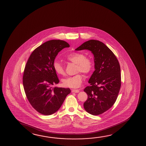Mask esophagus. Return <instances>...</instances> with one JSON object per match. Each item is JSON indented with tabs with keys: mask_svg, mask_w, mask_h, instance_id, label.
Segmentation results:
<instances>
[{
	"mask_svg": "<svg viewBox=\"0 0 146 146\" xmlns=\"http://www.w3.org/2000/svg\"><path fill=\"white\" fill-rule=\"evenodd\" d=\"M80 90L78 89H72V92L78 93L79 92Z\"/></svg>",
	"mask_w": 146,
	"mask_h": 146,
	"instance_id": "obj_1",
	"label": "esophagus"
}]
</instances>
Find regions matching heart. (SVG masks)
<instances>
[{
	"label": "heart",
	"instance_id": "b5f03b06",
	"mask_svg": "<svg viewBox=\"0 0 146 146\" xmlns=\"http://www.w3.org/2000/svg\"><path fill=\"white\" fill-rule=\"evenodd\" d=\"M66 59L69 61L76 64V72H81L85 74H88L92 70L93 62L89 57H86L84 54L81 52H74L69 54L66 57ZM54 70L58 74H64V68L62 63L55 61L53 63ZM83 80V76L81 73H79L73 76H68L63 79V84L70 88H79L81 86Z\"/></svg>",
	"mask_w": 146,
	"mask_h": 146
}]
</instances>
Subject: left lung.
Listing matches in <instances>:
<instances>
[{
	"mask_svg": "<svg viewBox=\"0 0 146 146\" xmlns=\"http://www.w3.org/2000/svg\"><path fill=\"white\" fill-rule=\"evenodd\" d=\"M85 49L94 55L95 70L88 82L90 86L84 90L88 95L84 108L88 113L98 115L116 102L121 85L120 66L113 52L99 40H89L76 50Z\"/></svg>",
	"mask_w": 146,
	"mask_h": 146,
	"instance_id": "left-lung-1",
	"label": "left lung"
}]
</instances>
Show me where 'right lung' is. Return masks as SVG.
<instances>
[{"label": "right lung", "mask_w": 146, "mask_h": 146, "mask_svg": "<svg viewBox=\"0 0 146 146\" xmlns=\"http://www.w3.org/2000/svg\"><path fill=\"white\" fill-rule=\"evenodd\" d=\"M70 47L67 42L53 39L33 51L26 63L23 76L24 89L30 104L40 113L50 115L57 111L71 91L52 87L59 82L53 67L58 53Z\"/></svg>", "instance_id": "add662e5"}]
</instances>
